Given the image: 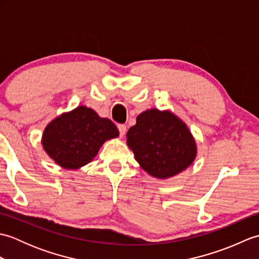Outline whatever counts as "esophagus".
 I'll return each mask as SVG.
<instances>
[{"label": "esophagus", "mask_w": 259, "mask_h": 259, "mask_svg": "<svg viewBox=\"0 0 259 259\" xmlns=\"http://www.w3.org/2000/svg\"><path fill=\"white\" fill-rule=\"evenodd\" d=\"M118 129H119V133H120L121 137L125 135V133H126V125L125 124H118Z\"/></svg>", "instance_id": "34e87169"}]
</instances>
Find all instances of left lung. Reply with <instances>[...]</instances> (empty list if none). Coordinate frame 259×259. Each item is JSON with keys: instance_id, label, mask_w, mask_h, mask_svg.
Segmentation results:
<instances>
[{"instance_id": "8db88e82", "label": "left lung", "mask_w": 259, "mask_h": 259, "mask_svg": "<svg viewBox=\"0 0 259 259\" xmlns=\"http://www.w3.org/2000/svg\"><path fill=\"white\" fill-rule=\"evenodd\" d=\"M126 145L141 168L158 179L184 171L197 156L188 126L168 110L149 109L140 113L126 133Z\"/></svg>"}]
</instances>
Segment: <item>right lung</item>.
<instances>
[{
  "label": "right lung",
  "mask_w": 259,
  "mask_h": 259,
  "mask_svg": "<svg viewBox=\"0 0 259 259\" xmlns=\"http://www.w3.org/2000/svg\"><path fill=\"white\" fill-rule=\"evenodd\" d=\"M119 130L110 119L100 118L91 108L80 106L49 123L42 136L43 149L64 169H79L92 161L100 147Z\"/></svg>",
  "instance_id": "add662e5"
}]
</instances>
